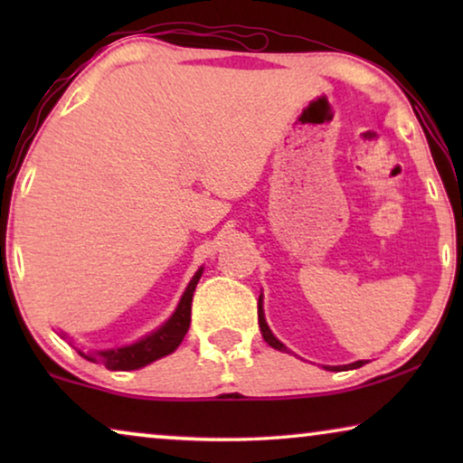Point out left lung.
<instances>
[{
    "mask_svg": "<svg viewBox=\"0 0 463 463\" xmlns=\"http://www.w3.org/2000/svg\"><path fill=\"white\" fill-rule=\"evenodd\" d=\"M259 328H261V335L263 339L268 341V345L274 347V350H280V352H288V347L282 344L280 339L276 337L274 333H271V328L268 326V322H265V314H263V295H259ZM366 364V360H356V363L352 364H341V366H325L326 371H352V369H360V366Z\"/></svg>",
    "mask_w": 463,
    "mask_h": 463,
    "instance_id": "8db88e82",
    "label": "left lung"
}]
</instances>
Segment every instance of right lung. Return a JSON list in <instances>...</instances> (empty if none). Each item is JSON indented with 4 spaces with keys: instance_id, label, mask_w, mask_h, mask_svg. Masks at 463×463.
I'll use <instances>...</instances> for the list:
<instances>
[{
    "instance_id": "right-lung-1",
    "label": "right lung",
    "mask_w": 463,
    "mask_h": 463,
    "mask_svg": "<svg viewBox=\"0 0 463 463\" xmlns=\"http://www.w3.org/2000/svg\"><path fill=\"white\" fill-rule=\"evenodd\" d=\"M202 271H204V268L195 271L173 316H170L162 326H157L156 331L145 335V337L135 341V344L111 347V350L84 352L80 350V347H75V350H78L80 356L90 360V363H103L109 371L143 369V366L151 364L154 360H160L164 356H168V354H173L176 347L181 345L185 333L189 331V322H192V299L195 287H198L200 282ZM61 337H67V335L61 333Z\"/></svg>"
}]
</instances>
